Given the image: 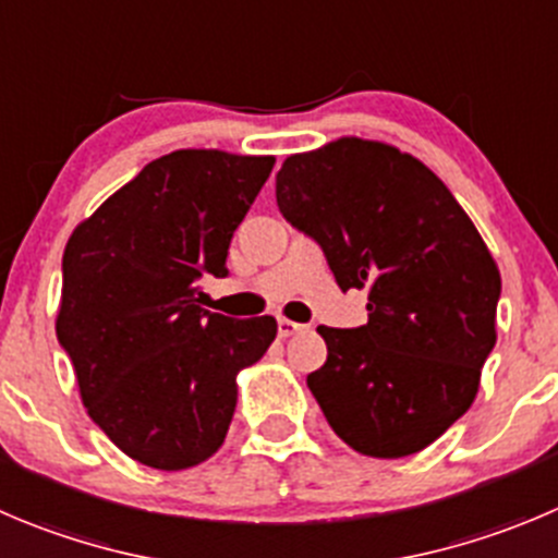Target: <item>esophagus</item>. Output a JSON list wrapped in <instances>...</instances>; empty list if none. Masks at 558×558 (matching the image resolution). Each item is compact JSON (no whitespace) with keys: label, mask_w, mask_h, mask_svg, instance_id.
Returning <instances> with one entry per match:
<instances>
[{"label":"esophagus","mask_w":558,"mask_h":558,"mask_svg":"<svg viewBox=\"0 0 558 558\" xmlns=\"http://www.w3.org/2000/svg\"><path fill=\"white\" fill-rule=\"evenodd\" d=\"M301 328H304V326H301V323L288 320V317H279V323H276V331H279V337H282V339L293 337V333H299Z\"/></svg>","instance_id":"esophagus-1"}]
</instances>
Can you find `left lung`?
Returning a JSON list of instances; mask_svg holds the SVG:
<instances>
[{
	"instance_id": "1",
	"label": "left lung",
	"mask_w": 558,
	"mask_h": 558,
	"mask_svg": "<svg viewBox=\"0 0 558 558\" xmlns=\"http://www.w3.org/2000/svg\"><path fill=\"white\" fill-rule=\"evenodd\" d=\"M276 205L339 288L367 290L364 326L317 328L323 416L367 458L422 452L469 411L496 344L501 274L474 221L418 158L359 136L290 156Z\"/></svg>"
}]
</instances>
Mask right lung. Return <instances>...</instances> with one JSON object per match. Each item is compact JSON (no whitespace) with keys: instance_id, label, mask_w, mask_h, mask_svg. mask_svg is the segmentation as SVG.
I'll list each match as a JSON object with an SVG mask.
<instances>
[{"instance_id":"1","label":"right lung","mask_w":558,"mask_h":558,"mask_svg":"<svg viewBox=\"0 0 558 558\" xmlns=\"http://www.w3.org/2000/svg\"><path fill=\"white\" fill-rule=\"evenodd\" d=\"M274 161L174 150L68 238L57 339L89 418L142 465L183 471L219 452L238 373L276 339L270 315L235 320L196 299L199 276H227L232 232Z\"/></svg>"}]
</instances>
